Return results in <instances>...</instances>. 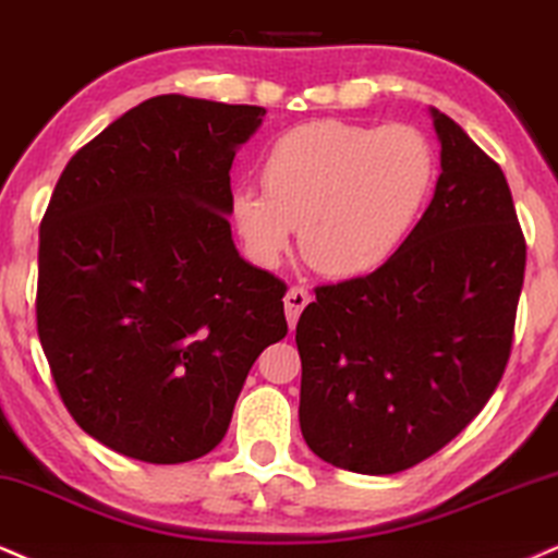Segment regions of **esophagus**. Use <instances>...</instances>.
Instances as JSON below:
<instances>
[{"mask_svg":"<svg viewBox=\"0 0 558 558\" xmlns=\"http://www.w3.org/2000/svg\"><path fill=\"white\" fill-rule=\"evenodd\" d=\"M307 302H311V292H307L305 287H292V290L287 292V298H284V313H287V323H290V328L298 326L300 313L305 311Z\"/></svg>","mask_w":558,"mask_h":558,"instance_id":"obj_1","label":"esophagus"}]
</instances>
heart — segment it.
I'll list each match as a JSON object with an SVG mask.
<instances>
[{"instance_id":"heart-1","label":"heart","mask_w":558,"mask_h":558,"mask_svg":"<svg viewBox=\"0 0 558 558\" xmlns=\"http://www.w3.org/2000/svg\"><path fill=\"white\" fill-rule=\"evenodd\" d=\"M437 178V157L414 126L311 121L260 157V183L238 185L230 222L245 256L277 266L300 227L315 271L352 279L375 271L411 235Z\"/></svg>"}]
</instances>
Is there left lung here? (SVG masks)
Instances as JSON below:
<instances>
[{
  "label": "left lung",
  "instance_id": "1",
  "mask_svg": "<svg viewBox=\"0 0 558 558\" xmlns=\"http://www.w3.org/2000/svg\"><path fill=\"white\" fill-rule=\"evenodd\" d=\"M429 113L442 173L422 219L373 274L318 287L294 336L302 437L364 476L422 463L478 416L510 360L525 277L505 173Z\"/></svg>",
  "mask_w": 558,
  "mask_h": 558
}]
</instances>
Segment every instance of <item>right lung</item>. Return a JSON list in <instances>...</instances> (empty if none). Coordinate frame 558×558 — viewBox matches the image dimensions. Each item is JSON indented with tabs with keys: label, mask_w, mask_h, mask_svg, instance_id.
Returning <instances> with one entry per match:
<instances>
[{
	"label": "right lung",
	"mask_w": 558,
	"mask_h": 558,
	"mask_svg": "<svg viewBox=\"0 0 558 558\" xmlns=\"http://www.w3.org/2000/svg\"><path fill=\"white\" fill-rule=\"evenodd\" d=\"M266 108L157 95L69 160L38 247V336L69 414L144 463L222 442L287 287L240 258L230 168Z\"/></svg>",
	"instance_id": "right-lung-1"
}]
</instances>
